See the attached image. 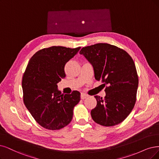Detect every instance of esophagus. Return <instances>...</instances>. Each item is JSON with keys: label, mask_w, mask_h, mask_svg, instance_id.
Instances as JSON below:
<instances>
[{"label": "esophagus", "mask_w": 159, "mask_h": 159, "mask_svg": "<svg viewBox=\"0 0 159 159\" xmlns=\"http://www.w3.org/2000/svg\"><path fill=\"white\" fill-rule=\"evenodd\" d=\"M87 97H88V95L86 94V93H81V94H80V98H81L82 99H86Z\"/></svg>", "instance_id": "esophagus-1"}]
</instances>
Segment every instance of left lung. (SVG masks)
Returning <instances> with one entry per match:
<instances>
[{
  "instance_id": "8db88e82",
  "label": "left lung",
  "mask_w": 159,
  "mask_h": 159,
  "mask_svg": "<svg viewBox=\"0 0 159 159\" xmlns=\"http://www.w3.org/2000/svg\"><path fill=\"white\" fill-rule=\"evenodd\" d=\"M80 54L92 65L95 79L107 85L104 98L94 96L97 105L91 111L92 119L103 126L120 124L136 102L138 75L132 57L125 50L107 43L83 47Z\"/></svg>"
}]
</instances>
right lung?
<instances>
[{
  "label": "right lung",
  "mask_w": 159,
  "mask_h": 159,
  "mask_svg": "<svg viewBox=\"0 0 159 159\" xmlns=\"http://www.w3.org/2000/svg\"><path fill=\"white\" fill-rule=\"evenodd\" d=\"M80 49L54 46L40 50L31 57L23 73V102L38 124L48 130L68 125L74 107L80 100L79 92L64 95L57 85L66 77V64Z\"/></svg>",
  "instance_id": "add662e5"
}]
</instances>
